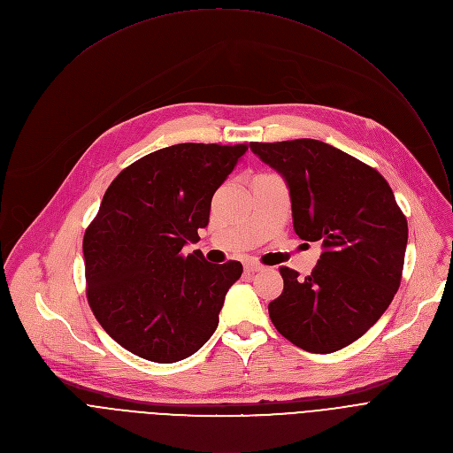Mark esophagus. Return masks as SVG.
I'll use <instances>...</instances> for the list:
<instances>
[{
	"mask_svg": "<svg viewBox=\"0 0 453 453\" xmlns=\"http://www.w3.org/2000/svg\"><path fill=\"white\" fill-rule=\"evenodd\" d=\"M243 269H245L247 273H257V271L264 269V265L257 264V262H247V264L243 265Z\"/></svg>",
	"mask_w": 453,
	"mask_h": 453,
	"instance_id": "esophagus-1",
	"label": "esophagus"
}]
</instances>
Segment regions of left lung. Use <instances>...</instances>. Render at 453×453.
Wrapping results in <instances>:
<instances>
[{"label":"left lung","instance_id":"1","mask_svg":"<svg viewBox=\"0 0 453 453\" xmlns=\"http://www.w3.org/2000/svg\"><path fill=\"white\" fill-rule=\"evenodd\" d=\"M287 180L294 229L322 242L304 280L281 267L283 292L269 303L276 330L310 353H334L360 339L402 283L409 226L395 193L372 166L319 140L250 143Z\"/></svg>","mask_w":453,"mask_h":453}]
</instances>
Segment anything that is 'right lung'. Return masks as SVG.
<instances>
[{
	"instance_id": "add662e5",
	"label": "right lung",
	"mask_w": 453,
	"mask_h": 453,
	"mask_svg": "<svg viewBox=\"0 0 453 453\" xmlns=\"http://www.w3.org/2000/svg\"><path fill=\"white\" fill-rule=\"evenodd\" d=\"M245 143H179L143 156L109 184L84 233L86 296L100 326L145 360L172 364L199 351L242 264L215 265L188 242L210 220L217 188Z\"/></svg>"
}]
</instances>
